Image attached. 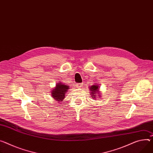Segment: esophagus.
I'll return each instance as SVG.
<instances>
[{
	"instance_id": "esophagus-1",
	"label": "esophagus",
	"mask_w": 153,
	"mask_h": 153,
	"mask_svg": "<svg viewBox=\"0 0 153 153\" xmlns=\"http://www.w3.org/2000/svg\"><path fill=\"white\" fill-rule=\"evenodd\" d=\"M76 87L77 88H81L82 86H83V84H81V83H78V84H76Z\"/></svg>"
}]
</instances>
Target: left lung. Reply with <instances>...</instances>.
<instances>
[{"instance_id": "obj_1", "label": "left lung", "mask_w": 153, "mask_h": 153, "mask_svg": "<svg viewBox=\"0 0 153 153\" xmlns=\"http://www.w3.org/2000/svg\"><path fill=\"white\" fill-rule=\"evenodd\" d=\"M100 86H97V85L95 84L94 85H92L91 86L89 87V89H90V91H91V96L92 97H94V98L96 99L97 98V94L98 96V97H99V88Z\"/></svg>"}]
</instances>
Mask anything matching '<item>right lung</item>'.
<instances>
[{
  "label": "right lung",
  "instance_id": "right-lung-1",
  "mask_svg": "<svg viewBox=\"0 0 153 153\" xmlns=\"http://www.w3.org/2000/svg\"><path fill=\"white\" fill-rule=\"evenodd\" d=\"M69 86L65 84L59 83L51 92V96L54 100L58 102H62L64 98L66 92L69 89Z\"/></svg>",
  "mask_w": 153,
  "mask_h": 153
}]
</instances>
